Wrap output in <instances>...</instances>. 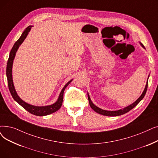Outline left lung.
<instances>
[{"label":"left lung","mask_w":158,"mask_h":158,"mask_svg":"<svg viewBox=\"0 0 158 158\" xmlns=\"http://www.w3.org/2000/svg\"><path fill=\"white\" fill-rule=\"evenodd\" d=\"M140 44L144 48H145V46H144L141 43H140ZM147 87H148V80H147V85L145 86V89H144V90L141 94V95L140 96V97L137 99L134 103H132V105H130L125 108H124L123 109H121V110H116V111H108V110H102V109H101L100 108L96 106L93 102H92L91 99H90V96H89L88 94V101H89V104H90V107L94 110L95 112H96L97 113L99 114H101V115H106V116H118V115H123L124 114L128 112H129L130 110H131L134 108L137 105H138L139 102L143 99V98L145 97V95L146 94V92H147Z\"/></svg>","instance_id":"1"}]
</instances>
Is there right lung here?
I'll return each mask as SVG.
<instances>
[{"mask_svg": "<svg viewBox=\"0 0 158 158\" xmlns=\"http://www.w3.org/2000/svg\"><path fill=\"white\" fill-rule=\"evenodd\" d=\"M32 26H29L28 27L25 29V30L23 31L22 33L21 36L16 41L15 43L13 45L12 49L10 53V56L9 59L8 60V63H7V66H6V76H7V79H8V87H9V90L10 92L12 95L13 98L14 99L15 101H17L18 103L23 106L25 110H26L27 111L31 113V114H33L35 115H38V116H44V115H47L51 114L53 112H56L60 108V106H62L63 103V94L64 91L65 90V88L66 86L69 85L72 80L70 81L69 82L65 85V86L63 87V90H61L60 95L59 96V98L57 101L55 102V103L48 105V106H33L31 105H30L27 102H24L21 99L19 98V96L17 95L15 89L14 87V85H13V82L12 79V66H13V60H14V58L15 57V53L19 48V47L20 45L21 44L26 37L28 35V33L30 32L31 28Z\"/></svg>", "mask_w": 158, "mask_h": 158, "instance_id": "right-lung-1", "label": "right lung"}]
</instances>
